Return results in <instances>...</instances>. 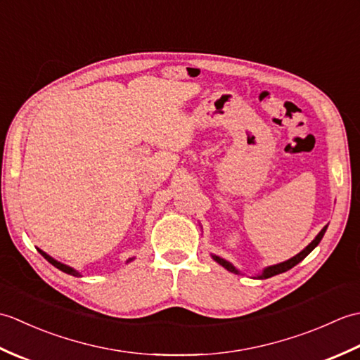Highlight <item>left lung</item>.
Returning <instances> with one entry per match:
<instances>
[{
    "label": "left lung",
    "mask_w": 360,
    "mask_h": 360,
    "mask_svg": "<svg viewBox=\"0 0 360 360\" xmlns=\"http://www.w3.org/2000/svg\"><path fill=\"white\" fill-rule=\"evenodd\" d=\"M326 229H328V226H325L322 231H320L319 233H317V236L314 240H312L307 248H304L302 252H298V254L295 255V257H292V258H289V259H286V262H283V263H278V264H272V266H267V267H264V269L259 272V274H257V275H254V278H269V277H274V275H278V274H281V272H286V271H289L290 267H294L295 264H298L302 262V259L304 258V257H308L312 250H314L317 246H319V243L322 241V238H323V235H325V232H326ZM212 258L215 259V262L218 263V264H221L224 267V269H227L229 272H233V274H241V271H238L236 269V267L231 263V262H227V259H224V258H221V257H218V255H213L212 254Z\"/></svg>",
    "instance_id": "1"
}]
</instances>
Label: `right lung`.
<instances>
[{
  "label": "right lung",
  "instance_id": "1",
  "mask_svg": "<svg viewBox=\"0 0 360 360\" xmlns=\"http://www.w3.org/2000/svg\"><path fill=\"white\" fill-rule=\"evenodd\" d=\"M38 252H40V254L46 258V259H48V262L52 264V266H56L57 267V269H60V271H62V272H66V274H70V275H74V277H82V275H80V272L79 271H75L74 269V267H71V266H68V264H65V263H60V262H57V259L56 258H52L51 255H48V254H46V252H43L41 249H37ZM133 259L134 258H128L127 259V263H129V262H133Z\"/></svg>",
  "mask_w": 360,
  "mask_h": 360
}]
</instances>
